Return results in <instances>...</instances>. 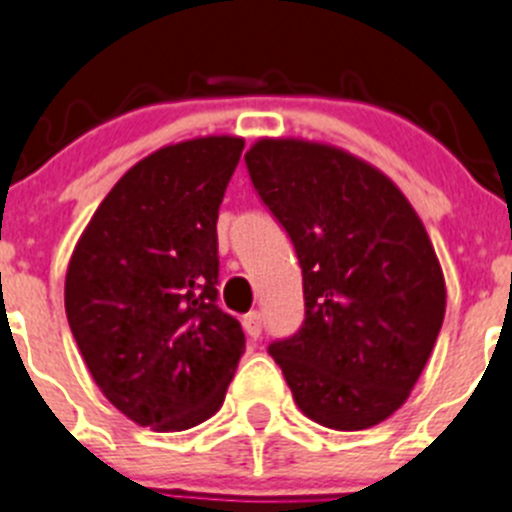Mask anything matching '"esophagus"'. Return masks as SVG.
I'll use <instances>...</instances> for the list:
<instances>
[{
    "mask_svg": "<svg viewBox=\"0 0 512 512\" xmlns=\"http://www.w3.org/2000/svg\"><path fill=\"white\" fill-rule=\"evenodd\" d=\"M245 331H247V336L255 338V341L262 336V313L260 310H252V313H247Z\"/></svg>",
    "mask_w": 512,
    "mask_h": 512,
    "instance_id": "obj_1",
    "label": "esophagus"
}]
</instances>
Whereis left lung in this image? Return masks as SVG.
Wrapping results in <instances>:
<instances>
[{
  "label": "left lung",
  "mask_w": 512,
  "mask_h": 512,
  "mask_svg": "<svg viewBox=\"0 0 512 512\" xmlns=\"http://www.w3.org/2000/svg\"><path fill=\"white\" fill-rule=\"evenodd\" d=\"M245 164L303 270V323L267 353L313 422L341 432L384 422L444 321L447 290L422 219L394 181L333 146L262 138Z\"/></svg>",
  "instance_id": "obj_1"
}]
</instances>
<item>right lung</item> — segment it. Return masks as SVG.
<instances>
[{"label": "right lung", "instance_id": "right-lung-1", "mask_svg": "<svg viewBox=\"0 0 512 512\" xmlns=\"http://www.w3.org/2000/svg\"><path fill=\"white\" fill-rule=\"evenodd\" d=\"M245 141L159 148L121 176L70 257L65 313L95 384L141 427L222 407L245 333L219 300L217 219Z\"/></svg>", "mask_w": 512, "mask_h": 512}]
</instances>
